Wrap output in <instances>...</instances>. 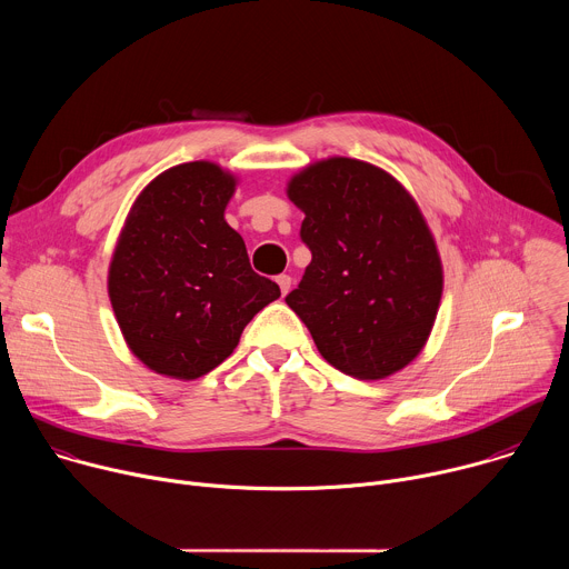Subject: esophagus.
Listing matches in <instances>:
<instances>
[{
    "instance_id": "obj_1",
    "label": "esophagus",
    "mask_w": 569,
    "mask_h": 569,
    "mask_svg": "<svg viewBox=\"0 0 569 569\" xmlns=\"http://www.w3.org/2000/svg\"><path fill=\"white\" fill-rule=\"evenodd\" d=\"M277 283H279V288H281V295L286 297L288 292H290V286H292V279L288 277V274H279L277 277Z\"/></svg>"
}]
</instances>
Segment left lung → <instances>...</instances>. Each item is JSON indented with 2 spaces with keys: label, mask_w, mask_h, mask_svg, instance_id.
Instances as JSON below:
<instances>
[{
  "label": "left lung",
  "mask_w": 569,
  "mask_h": 569,
  "mask_svg": "<svg viewBox=\"0 0 569 569\" xmlns=\"http://www.w3.org/2000/svg\"><path fill=\"white\" fill-rule=\"evenodd\" d=\"M312 259L286 303L321 358L382 380L426 347L443 292L435 236L393 176L351 157L312 161L286 187Z\"/></svg>",
  "instance_id": "8db88e82"
}]
</instances>
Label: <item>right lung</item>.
<instances>
[{"instance_id":"right-lung-1","label":"right lung","mask_w":569,"mask_h":569,"mask_svg":"<svg viewBox=\"0 0 569 569\" xmlns=\"http://www.w3.org/2000/svg\"><path fill=\"white\" fill-rule=\"evenodd\" d=\"M236 184L216 161H187L159 173L126 216L108 295L128 349L159 376L209 373L281 297L252 270L246 240L224 220Z\"/></svg>"}]
</instances>
